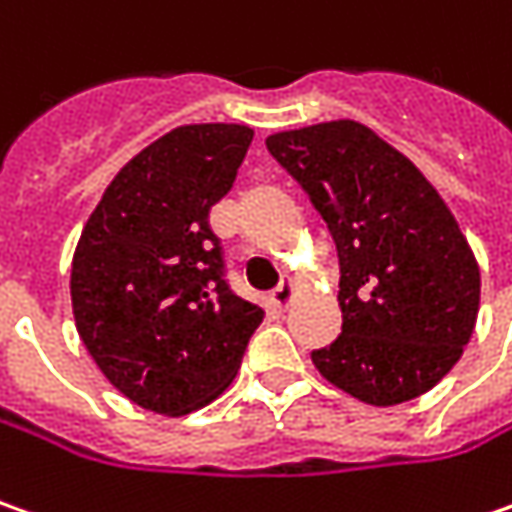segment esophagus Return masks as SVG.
Instances as JSON below:
<instances>
[{
  "instance_id": "34e87169",
  "label": "esophagus",
  "mask_w": 512,
  "mask_h": 512,
  "mask_svg": "<svg viewBox=\"0 0 512 512\" xmlns=\"http://www.w3.org/2000/svg\"><path fill=\"white\" fill-rule=\"evenodd\" d=\"M294 294H297V286L286 280V283H280V289L269 294V300H266V306L272 311H286L291 306V300H294Z\"/></svg>"
}]
</instances>
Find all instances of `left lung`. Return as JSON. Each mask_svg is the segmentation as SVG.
<instances>
[{
	"label": "left lung",
	"mask_w": 512,
	"mask_h": 512,
	"mask_svg": "<svg viewBox=\"0 0 512 512\" xmlns=\"http://www.w3.org/2000/svg\"><path fill=\"white\" fill-rule=\"evenodd\" d=\"M266 147L340 257L343 334L311 351L314 368L377 408L422 397L459 362L479 314V263L448 203L360 121L274 133Z\"/></svg>",
	"instance_id": "obj_1"
}]
</instances>
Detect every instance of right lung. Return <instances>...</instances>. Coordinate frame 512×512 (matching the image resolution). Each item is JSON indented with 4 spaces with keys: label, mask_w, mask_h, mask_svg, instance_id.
Segmentation results:
<instances>
[{
    "label": "right lung",
    "mask_w": 512,
    "mask_h": 512,
    "mask_svg": "<svg viewBox=\"0 0 512 512\" xmlns=\"http://www.w3.org/2000/svg\"><path fill=\"white\" fill-rule=\"evenodd\" d=\"M243 124H186L124 164L81 229L70 272L84 348L124 397L184 416L229 388L263 309L223 277L209 209L252 144Z\"/></svg>",
    "instance_id": "right-lung-1"
}]
</instances>
